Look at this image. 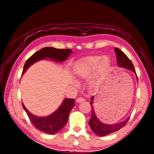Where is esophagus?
<instances>
[{
	"label": "esophagus",
	"instance_id": "obj_1",
	"mask_svg": "<svg viewBox=\"0 0 154 154\" xmlns=\"http://www.w3.org/2000/svg\"><path fill=\"white\" fill-rule=\"evenodd\" d=\"M85 102V98H78L76 99V103H82Z\"/></svg>",
	"mask_w": 154,
	"mask_h": 154
}]
</instances>
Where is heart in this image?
<instances>
[{"instance_id": "b5f03b06", "label": "heart", "mask_w": 154, "mask_h": 154, "mask_svg": "<svg viewBox=\"0 0 154 154\" xmlns=\"http://www.w3.org/2000/svg\"><path fill=\"white\" fill-rule=\"evenodd\" d=\"M111 65V60L107 56H88L75 63L73 74L78 79L85 80L92 76L95 72L94 76L88 83L89 89L94 91L97 87L98 80L110 70Z\"/></svg>"}]
</instances>
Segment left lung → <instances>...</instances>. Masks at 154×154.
<instances>
[{"label":"left lung","mask_w":154,"mask_h":154,"mask_svg":"<svg viewBox=\"0 0 154 154\" xmlns=\"http://www.w3.org/2000/svg\"><path fill=\"white\" fill-rule=\"evenodd\" d=\"M115 51L116 56H117V65L119 67L124 68L125 69H129V70L134 72L135 74L136 75L134 66H133V64L131 62V60L128 58V57H127L122 51L117 48H115ZM136 76H137V75H136ZM137 80L138 82L137 76ZM91 109H92V117H91V120L89 121L88 124L90 127H91L92 131L97 135L104 136V135H109L110 133L117 131L125 125V124L129 119V117H128L127 119L122 121V122L114 123V124H105L103 122H101V121L97 118V115H96L95 111H94V109L93 106L94 96L91 97Z\"/></svg>","instance_id":"1"}]
</instances>
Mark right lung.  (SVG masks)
<instances>
[{
	"instance_id": "right-lung-1",
	"label": "right lung",
	"mask_w": 154,
	"mask_h": 154,
	"mask_svg": "<svg viewBox=\"0 0 154 154\" xmlns=\"http://www.w3.org/2000/svg\"><path fill=\"white\" fill-rule=\"evenodd\" d=\"M73 52L69 49H56L51 47L43 48L29 58L24 65L23 74L30 66L40 60L50 59L57 62H63ZM74 99L65 98L56 111L45 117H38L32 114L22 103L23 109L27 112L32 124L36 129L47 134L54 135L63 129L67 123L68 116L74 106Z\"/></svg>"
}]
</instances>
